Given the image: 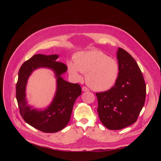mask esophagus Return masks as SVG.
I'll use <instances>...</instances> for the list:
<instances>
[{"instance_id":"34e87169","label":"esophagus","mask_w":161,"mask_h":161,"mask_svg":"<svg viewBox=\"0 0 161 161\" xmlns=\"http://www.w3.org/2000/svg\"><path fill=\"white\" fill-rule=\"evenodd\" d=\"M82 91L85 92V91H89V89L88 88H86V86H83V87H82Z\"/></svg>"}]
</instances>
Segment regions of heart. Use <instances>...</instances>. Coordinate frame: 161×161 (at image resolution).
I'll use <instances>...</instances> for the list:
<instances>
[{
  "mask_svg": "<svg viewBox=\"0 0 161 161\" xmlns=\"http://www.w3.org/2000/svg\"><path fill=\"white\" fill-rule=\"evenodd\" d=\"M69 74L80 80V72L85 75L86 84L95 91H104L111 89L119 76V65L114 58H109L99 50H90L76 53L74 62H67Z\"/></svg>",
  "mask_w": 161,
  "mask_h": 161,
  "instance_id": "1",
  "label": "heart"
}]
</instances>
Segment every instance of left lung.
<instances>
[{"instance_id": "1", "label": "left lung", "mask_w": 161, "mask_h": 161, "mask_svg": "<svg viewBox=\"0 0 161 161\" xmlns=\"http://www.w3.org/2000/svg\"><path fill=\"white\" fill-rule=\"evenodd\" d=\"M119 76L113 87L96 93L99 119L107 128L118 130L135 123L144 105L146 84L134 58L118 47Z\"/></svg>"}]
</instances>
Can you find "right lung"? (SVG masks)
<instances>
[{"instance_id": "obj_1", "label": "right lung", "mask_w": 161, "mask_h": 161, "mask_svg": "<svg viewBox=\"0 0 161 161\" xmlns=\"http://www.w3.org/2000/svg\"><path fill=\"white\" fill-rule=\"evenodd\" d=\"M57 54H36L25 62L19 71L16 85V98L20 114L25 122L39 130L46 133H54L64 128L69 124L75 102L81 95L79 84L70 83L61 76L66 71L67 66L56 61ZM46 67L52 69L57 79V91L51 103L42 110L27 105L26 86L28 77L35 69Z\"/></svg>"}]
</instances>
